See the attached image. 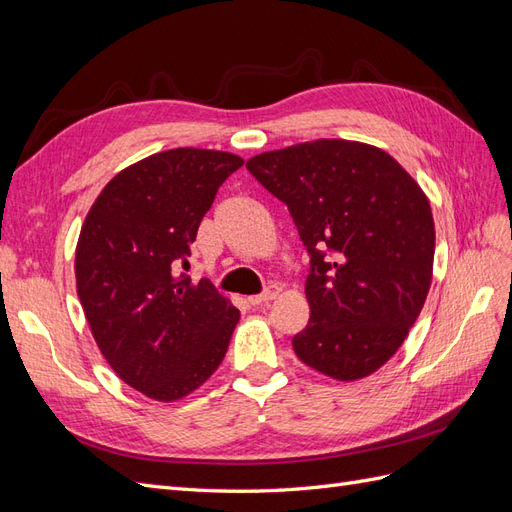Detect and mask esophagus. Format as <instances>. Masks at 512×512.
<instances>
[{"label":"esophagus","instance_id":"34e87169","mask_svg":"<svg viewBox=\"0 0 512 512\" xmlns=\"http://www.w3.org/2000/svg\"><path fill=\"white\" fill-rule=\"evenodd\" d=\"M277 292H280V288H277L275 284H271V286H267L265 290H262L260 294H252V297H247V303H250L252 307L262 305V303H269L271 299L277 297Z\"/></svg>","mask_w":512,"mask_h":512}]
</instances>
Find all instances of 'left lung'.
I'll list each match as a JSON object with an SVG mask.
<instances>
[{"label": "left lung", "mask_w": 512, "mask_h": 512, "mask_svg": "<svg viewBox=\"0 0 512 512\" xmlns=\"http://www.w3.org/2000/svg\"><path fill=\"white\" fill-rule=\"evenodd\" d=\"M252 177L288 207L309 254L299 359L335 380L382 367L421 314L436 252L429 200L389 153L352 141L267 151Z\"/></svg>", "instance_id": "8db88e82"}]
</instances>
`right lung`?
Listing matches in <instances>:
<instances>
[{"label":"right lung","mask_w":512,"mask_h":512,"mask_svg":"<svg viewBox=\"0 0 512 512\" xmlns=\"http://www.w3.org/2000/svg\"><path fill=\"white\" fill-rule=\"evenodd\" d=\"M241 166L226 151L156 153L108 181L81 228L76 290L91 333L115 374L151 399L192 393L228 350L239 309L179 267Z\"/></svg>","instance_id":"1"}]
</instances>
